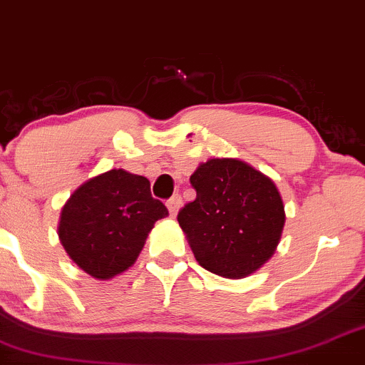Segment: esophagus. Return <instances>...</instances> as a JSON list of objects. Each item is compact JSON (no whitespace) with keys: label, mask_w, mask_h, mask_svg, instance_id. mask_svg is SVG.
Here are the masks:
<instances>
[{"label":"esophagus","mask_w":365,"mask_h":365,"mask_svg":"<svg viewBox=\"0 0 365 365\" xmlns=\"http://www.w3.org/2000/svg\"><path fill=\"white\" fill-rule=\"evenodd\" d=\"M166 206H168V211L171 216H175L178 212L180 206H182V197H180L178 194L173 195L171 199H168V202H166Z\"/></svg>","instance_id":"obj_1"}]
</instances>
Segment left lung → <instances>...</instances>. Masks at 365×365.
Segmentation results:
<instances>
[{
  "label": "left lung",
  "mask_w": 365,
  "mask_h": 365,
  "mask_svg": "<svg viewBox=\"0 0 365 365\" xmlns=\"http://www.w3.org/2000/svg\"><path fill=\"white\" fill-rule=\"evenodd\" d=\"M190 183L197 197L180 209L178 223L204 269L238 279L269 261L284 225L273 180L240 159L215 158Z\"/></svg>",
  "instance_id": "8db88e82"
}]
</instances>
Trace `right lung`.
<instances>
[{"label":"right lung","mask_w":365,"mask_h":365,"mask_svg":"<svg viewBox=\"0 0 365 365\" xmlns=\"http://www.w3.org/2000/svg\"><path fill=\"white\" fill-rule=\"evenodd\" d=\"M165 216L168 209L150 195L148 178L110 170L70 195L58 235L81 269L92 278L110 279L135 262L154 223Z\"/></svg>","instance_id":"1"}]
</instances>
